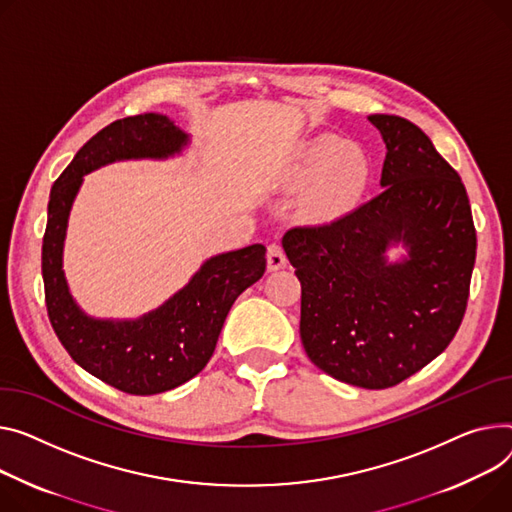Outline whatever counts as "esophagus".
<instances>
[{
    "mask_svg": "<svg viewBox=\"0 0 512 512\" xmlns=\"http://www.w3.org/2000/svg\"><path fill=\"white\" fill-rule=\"evenodd\" d=\"M286 263H288V259H286L284 249L278 243H271L267 247V269L269 271H278V269L286 267Z\"/></svg>",
    "mask_w": 512,
    "mask_h": 512,
    "instance_id": "1",
    "label": "esophagus"
}]
</instances>
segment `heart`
<instances>
[{
    "label": "heart",
    "instance_id": "obj_1",
    "mask_svg": "<svg viewBox=\"0 0 512 512\" xmlns=\"http://www.w3.org/2000/svg\"><path fill=\"white\" fill-rule=\"evenodd\" d=\"M368 175L366 156L335 135H317L304 142L288 166V179L294 185L313 181L306 193V206L315 212L348 206L366 187Z\"/></svg>",
    "mask_w": 512,
    "mask_h": 512
}]
</instances>
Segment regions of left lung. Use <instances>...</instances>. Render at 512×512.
I'll list each match as a JSON object with an SVG mask.
<instances>
[{"label": "left lung", "mask_w": 512, "mask_h": 512, "mask_svg": "<svg viewBox=\"0 0 512 512\" xmlns=\"http://www.w3.org/2000/svg\"><path fill=\"white\" fill-rule=\"evenodd\" d=\"M387 146L383 191L325 224L290 228L300 339L333 379L387 389L445 352L469 298L475 226L457 170L397 115H370ZM408 257L389 262L391 246Z\"/></svg>", "instance_id": "left-lung-1"}]
</instances>
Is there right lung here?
<instances>
[{
  "label": "right lung",
  "mask_w": 512,
  "mask_h": 512,
  "mask_svg": "<svg viewBox=\"0 0 512 512\" xmlns=\"http://www.w3.org/2000/svg\"><path fill=\"white\" fill-rule=\"evenodd\" d=\"M187 144L189 135L164 115L125 117L90 138L51 187L43 236L49 321L76 364L129 395L164 393L201 372L230 306L265 274V247L251 245L210 257L185 288L140 319H94L72 298L63 274V243L84 175L117 160L175 156Z\"/></svg>",
  "instance_id": "right-lung-1"
}]
</instances>
